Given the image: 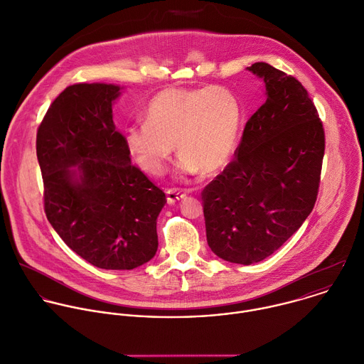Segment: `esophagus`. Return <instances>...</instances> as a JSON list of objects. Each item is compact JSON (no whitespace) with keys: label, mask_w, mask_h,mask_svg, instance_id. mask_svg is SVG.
Wrapping results in <instances>:
<instances>
[{"label":"esophagus","mask_w":364,"mask_h":364,"mask_svg":"<svg viewBox=\"0 0 364 364\" xmlns=\"http://www.w3.org/2000/svg\"><path fill=\"white\" fill-rule=\"evenodd\" d=\"M185 198H186V193L179 192L176 189H168L166 191V200H168L169 205H175L176 202H179V200H182Z\"/></svg>","instance_id":"34e87169"}]
</instances>
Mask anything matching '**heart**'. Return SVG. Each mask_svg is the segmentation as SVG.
Instances as JSON below:
<instances>
[{
  "instance_id": "b5f03b06",
  "label": "heart",
  "mask_w": 364,
  "mask_h": 364,
  "mask_svg": "<svg viewBox=\"0 0 364 364\" xmlns=\"http://www.w3.org/2000/svg\"><path fill=\"white\" fill-rule=\"evenodd\" d=\"M242 122V104L228 88H168L151 100L144 122L127 128L125 146L146 173L162 175L178 146L181 178L213 176L230 164Z\"/></svg>"
}]
</instances>
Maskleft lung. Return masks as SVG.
Wrapping results in <instances>:
<instances>
[{
  "label": "left lung",
  "instance_id": "1",
  "mask_svg": "<svg viewBox=\"0 0 364 364\" xmlns=\"http://www.w3.org/2000/svg\"><path fill=\"white\" fill-rule=\"evenodd\" d=\"M264 82V104L246 122L236 159L202 192L206 240L220 259L257 263L313 210L324 131L303 85L266 63L246 68Z\"/></svg>",
  "mask_w": 364,
  "mask_h": 364
}]
</instances>
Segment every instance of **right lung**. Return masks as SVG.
Here are the masks:
<instances>
[{
  "instance_id": "obj_1",
  "label": "right lung",
  "mask_w": 364,
  "mask_h": 364,
  "mask_svg": "<svg viewBox=\"0 0 364 364\" xmlns=\"http://www.w3.org/2000/svg\"><path fill=\"white\" fill-rule=\"evenodd\" d=\"M121 91L104 82L71 85L37 132L47 219L78 256L111 270H131L155 256L156 218L166 203L132 165L114 125Z\"/></svg>"
}]
</instances>
